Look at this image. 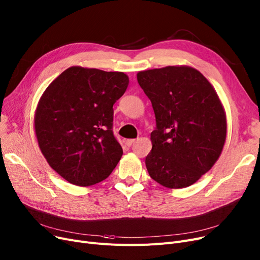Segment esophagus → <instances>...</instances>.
<instances>
[{"mask_svg": "<svg viewBox=\"0 0 260 260\" xmlns=\"http://www.w3.org/2000/svg\"><path fill=\"white\" fill-rule=\"evenodd\" d=\"M134 143H135V140H126V141H125V144H126V146H128V147L132 146V144H134Z\"/></svg>", "mask_w": 260, "mask_h": 260, "instance_id": "esophagus-1", "label": "esophagus"}]
</instances>
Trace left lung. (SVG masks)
Masks as SVG:
<instances>
[{
  "mask_svg": "<svg viewBox=\"0 0 260 260\" xmlns=\"http://www.w3.org/2000/svg\"><path fill=\"white\" fill-rule=\"evenodd\" d=\"M156 127L146 156L149 176L167 188L192 185L219 158L226 116L213 85L193 68L166 67L138 73Z\"/></svg>",
  "mask_w": 260,
  "mask_h": 260,
  "instance_id": "1",
  "label": "left lung"
}]
</instances>
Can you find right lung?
Wrapping results in <instances>:
<instances>
[{"instance_id":"add662e5","label":"right lung","mask_w":260,"mask_h":260,"mask_svg":"<svg viewBox=\"0 0 260 260\" xmlns=\"http://www.w3.org/2000/svg\"><path fill=\"white\" fill-rule=\"evenodd\" d=\"M121 72L72 67L49 84L35 113L47 163L68 182L90 186L107 179L122 149L113 134V105L126 92Z\"/></svg>"}]
</instances>
